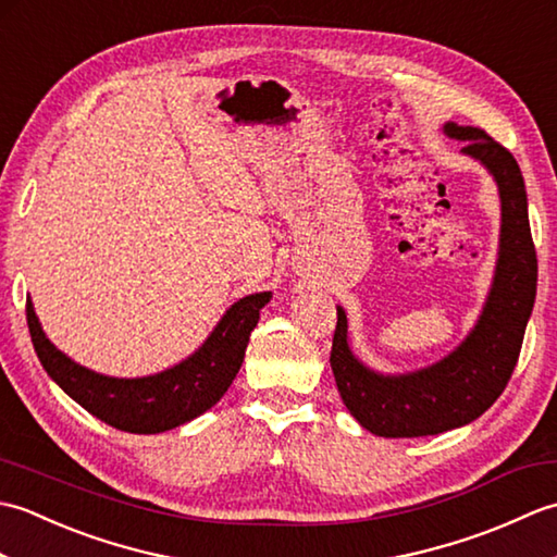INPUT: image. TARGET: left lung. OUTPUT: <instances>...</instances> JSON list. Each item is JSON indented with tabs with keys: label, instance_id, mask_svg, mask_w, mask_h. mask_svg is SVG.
I'll list each match as a JSON object with an SVG mask.
<instances>
[{
	"label": "left lung",
	"instance_id": "8db88e82",
	"mask_svg": "<svg viewBox=\"0 0 557 557\" xmlns=\"http://www.w3.org/2000/svg\"><path fill=\"white\" fill-rule=\"evenodd\" d=\"M445 134L465 140L467 156L481 160L500 188V258L491 297L476 327L441 363L409 375H377L354 359L347 345V315L337 309L333 335L335 383L351 417L383 437H419L459 429L479 419L503 395L522 349L536 299V248L531 239L524 176L515 156L483 128L445 124Z\"/></svg>",
	"mask_w": 557,
	"mask_h": 557
}]
</instances>
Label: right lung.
Masks as SVG:
<instances>
[{
  "label": "right lung",
  "instance_id": "obj_1",
  "mask_svg": "<svg viewBox=\"0 0 557 557\" xmlns=\"http://www.w3.org/2000/svg\"><path fill=\"white\" fill-rule=\"evenodd\" d=\"M270 297V292H260L239 299L194 357L170 371L132 381L92 373L64 357L45 337L30 301H26V318L42 369L71 399L120 431L162 433L200 417L227 393L242 369L258 313Z\"/></svg>",
  "mask_w": 557,
  "mask_h": 557
}]
</instances>
